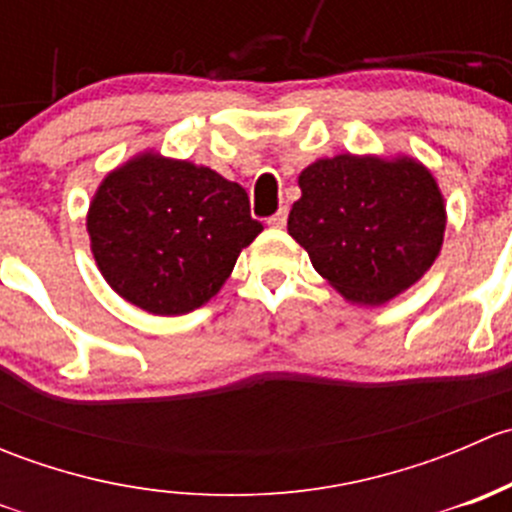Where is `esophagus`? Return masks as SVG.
I'll use <instances>...</instances> for the list:
<instances>
[{
	"label": "esophagus",
	"mask_w": 512,
	"mask_h": 512,
	"mask_svg": "<svg viewBox=\"0 0 512 512\" xmlns=\"http://www.w3.org/2000/svg\"><path fill=\"white\" fill-rule=\"evenodd\" d=\"M267 225H272V227H285V225H287V208L277 210V213L272 215L270 220H267Z\"/></svg>",
	"instance_id": "obj_1"
}]
</instances>
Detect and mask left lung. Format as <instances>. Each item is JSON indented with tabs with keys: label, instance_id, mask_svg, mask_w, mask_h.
I'll return each mask as SVG.
<instances>
[{
	"label": "left lung",
	"instance_id": "1",
	"mask_svg": "<svg viewBox=\"0 0 512 512\" xmlns=\"http://www.w3.org/2000/svg\"><path fill=\"white\" fill-rule=\"evenodd\" d=\"M287 230L314 270L352 302L384 304L436 260L446 208L433 175L411 158H324L299 175Z\"/></svg>",
	"mask_w": 512,
	"mask_h": 512
}]
</instances>
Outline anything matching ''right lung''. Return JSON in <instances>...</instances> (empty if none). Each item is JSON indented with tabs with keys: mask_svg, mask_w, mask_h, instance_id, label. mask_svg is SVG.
Listing matches in <instances>:
<instances>
[{
	"mask_svg": "<svg viewBox=\"0 0 512 512\" xmlns=\"http://www.w3.org/2000/svg\"><path fill=\"white\" fill-rule=\"evenodd\" d=\"M86 225L108 285L160 317L208 302L262 232L242 185L153 153L103 180Z\"/></svg>",
	"mask_w": 512,
	"mask_h": 512,
	"instance_id": "1",
	"label": "right lung"
}]
</instances>
